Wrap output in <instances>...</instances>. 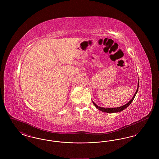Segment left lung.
<instances>
[{"instance_id":"1","label":"left lung","mask_w":159,"mask_h":159,"mask_svg":"<svg viewBox=\"0 0 159 159\" xmlns=\"http://www.w3.org/2000/svg\"><path fill=\"white\" fill-rule=\"evenodd\" d=\"M138 86H139V82H138ZM138 88H137L136 92H135V95H134V97H133V98H132V99H131L130 101H129L126 104H125V105H124V106H121V107H116V108H104V107H99L97 106L95 103H94L93 101H92V102H93V104H94V106L96 107V108H97L98 110H99L101 111L106 112V113H117V112H120V111H121L122 110H125V108H126L131 104V102L133 101L134 99L135 95H136V93H137V92H138Z\"/></svg>"}]
</instances>
